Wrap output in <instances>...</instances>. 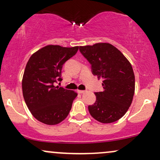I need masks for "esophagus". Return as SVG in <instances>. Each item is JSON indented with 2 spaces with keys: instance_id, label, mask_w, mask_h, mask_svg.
<instances>
[{
  "instance_id": "obj_1",
  "label": "esophagus",
  "mask_w": 160,
  "mask_h": 160,
  "mask_svg": "<svg viewBox=\"0 0 160 160\" xmlns=\"http://www.w3.org/2000/svg\"><path fill=\"white\" fill-rule=\"evenodd\" d=\"M85 92H86L85 90H78V92L79 94H82V93H84Z\"/></svg>"
}]
</instances>
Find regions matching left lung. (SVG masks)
<instances>
[{"label":"left lung","mask_w":160,"mask_h":160,"mask_svg":"<svg viewBox=\"0 0 160 160\" xmlns=\"http://www.w3.org/2000/svg\"><path fill=\"white\" fill-rule=\"evenodd\" d=\"M80 51L91 64L92 74L103 79L104 90L95 92L96 101L88 107L89 113L102 123L120 120L129 108L135 93L132 65L111 43L80 47Z\"/></svg>","instance_id":"8db88e82"}]
</instances>
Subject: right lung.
I'll return each mask as SVG.
<instances>
[{"mask_svg":"<svg viewBox=\"0 0 160 160\" xmlns=\"http://www.w3.org/2000/svg\"><path fill=\"white\" fill-rule=\"evenodd\" d=\"M79 47L48 45L34 52L24 71L22 94L34 117L47 125H56L68 115L77 92L54 85L61 82L62 66Z\"/></svg>","mask_w":160,"mask_h":160,"instance_id":"right-lung-1","label":"right lung"}]
</instances>
